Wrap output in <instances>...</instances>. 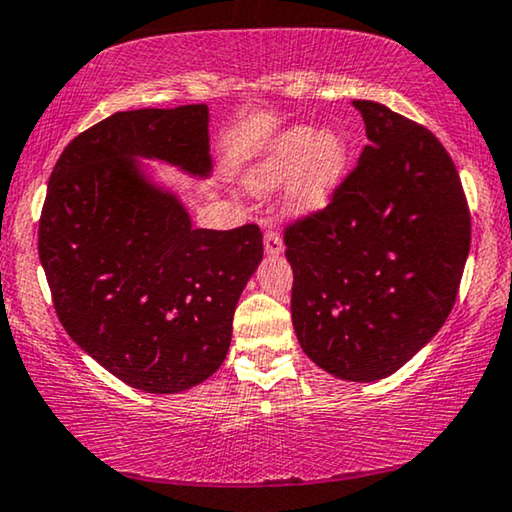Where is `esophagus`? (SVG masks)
<instances>
[{"mask_svg": "<svg viewBox=\"0 0 512 512\" xmlns=\"http://www.w3.org/2000/svg\"><path fill=\"white\" fill-rule=\"evenodd\" d=\"M283 236H280L278 232H266L264 234V253L269 257H278L283 255Z\"/></svg>", "mask_w": 512, "mask_h": 512, "instance_id": "esophagus-1", "label": "esophagus"}]
</instances>
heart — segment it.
Returning <instances> with one entry per match:
<instances>
[{"instance_id": "b5f03b06", "label": "heart", "mask_w": 512, "mask_h": 512, "mask_svg": "<svg viewBox=\"0 0 512 512\" xmlns=\"http://www.w3.org/2000/svg\"><path fill=\"white\" fill-rule=\"evenodd\" d=\"M350 167V141L341 129L297 125L280 132L250 169L246 187L266 192L290 178L287 206L297 215L325 208Z\"/></svg>"}]
</instances>
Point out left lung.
Returning <instances> with one entry per match:
<instances>
[{"label": "left lung", "mask_w": 512, "mask_h": 512, "mask_svg": "<svg viewBox=\"0 0 512 512\" xmlns=\"http://www.w3.org/2000/svg\"><path fill=\"white\" fill-rule=\"evenodd\" d=\"M366 139L325 211L285 232L292 325L320 369L352 383L392 376L455 306L471 248L462 181L441 141L355 99Z\"/></svg>", "instance_id": "obj_1"}]
</instances>
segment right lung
Instances as JSON below:
<instances>
[{
	"mask_svg": "<svg viewBox=\"0 0 512 512\" xmlns=\"http://www.w3.org/2000/svg\"><path fill=\"white\" fill-rule=\"evenodd\" d=\"M208 106L120 111L78 134L48 181L39 259L62 327L150 394L204 383L225 362L262 232L194 229L178 192L141 160L194 178L213 169Z\"/></svg>",
	"mask_w": 512,
	"mask_h": 512,
	"instance_id": "right-lung-1",
	"label": "right lung"
}]
</instances>
